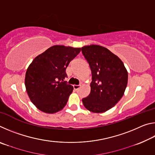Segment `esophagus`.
Here are the masks:
<instances>
[{
	"mask_svg": "<svg viewBox=\"0 0 155 155\" xmlns=\"http://www.w3.org/2000/svg\"><path fill=\"white\" fill-rule=\"evenodd\" d=\"M73 87H74V89L75 90H77L78 89H79L81 87V85H74Z\"/></svg>",
	"mask_w": 155,
	"mask_h": 155,
	"instance_id": "obj_1",
	"label": "esophagus"
}]
</instances>
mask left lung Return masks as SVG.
Masks as SVG:
<instances>
[{
    "mask_svg": "<svg viewBox=\"0 0 155 155\" xmlns=\"http://www.w3.org/2000/svg\"><path fill=\"white\" fill-rule=\"evenodd\" d=\"M90 65L92 81L90 94L82 99L84 107L96 114L114 107L124 94L128 72L118 57L105 47L91 44L81 48Z\"/></svg>",
    "mask_w": 155,
    "mask_h": 155,
    "instance_id": "left-lung-1",
    "label": "left lung"
}]
</instances>
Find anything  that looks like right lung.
Returning a JSON list of instances; mask_svg holds the SVG:
<instances>
[{
    "mask_svg": "<svg viewBox=\"0 0 155 155\" xmlns=\"http://www.w3.org/2000/svg\"><path fill=\"white\" fill-rule=\"evenodd\" d=\"M81 48L54 45L37 56L26 72L25 83L31 101L46 114H54L66 104L73 86L63 82L65 70Z\"/></svg>",
    "mask_w": 155,
    "mask_h": 155,
    "instance_id": "obj_1",
    "label": "right lung"
}]
</instances>
